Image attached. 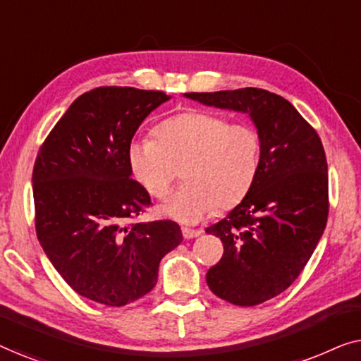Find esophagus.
<instances>
[{"mask_svg":"<svg viewBox=\"0 0 361 361\" xmlns=\"http://www.w3.org/2000/svg\"><path fill=\"white\" fill-rule=\"evenodd\" d=\"M202 233L200 230H192V228H187V226H182V235H184L185 240H190V238H197Z\"/></svg>","mask_w":361,"mask_h":361,"instance_id":"34e87169","label":"esophagus"}]
</instances>
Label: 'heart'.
Returning a JSON list of instances; mask_svg holds the SVG:
<instances>
[{"label": "heart", "instance_id": "heart-1", "mask_svg": "<svg viewBox=\"0 0 361 361\" xmlns=\"http://www.w3.org/2000/svg\"><path fill=\"white\" fill-rule=\"evenodd\" d=\"M131 174L151 197L166 199L182 167L184 184L162 212L184 224H197L216 210L245 199L261 164V136L250 123H230L214 111L192 110L156 126L154 137L128 146Z\"/></svg>", "mask_w": 361, "mask_h": 361}]
</instances>
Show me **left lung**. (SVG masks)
Returning a JSON list of instances; mask_svg holds the SVG:
<instances>
[{
  "mask_svg": "<svg viewBox=\"0 0 361 361\" xmlns=\"http://www.w3.org/2000/svg\"><path fill=\"white\" fill-rule=\"evenodd\" d=\"M187 97L205 105L250 113L261 136V164L248 194L205 231L224 243L207 273L220 299L251 307L299 278L329 216L327 157L317 131L273 92L238 88Z\"/></svg>",
  "mask_w": 361,
  "mask_h": 361,
  "instance_id": "obj_1",
  "label": "left lung"
}]
</instances>
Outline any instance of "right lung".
<instances>
[{
    "instance_id": "obj_1",
    "label": "right lung",
    "mask_w": 361,
    "mask_h": 361,
    "mask_svg": "<svg viewBox=\"0 0 361 361\" xmlns=\"http://www.w3.org/2000/svg\"><path fill=\"white\" fill-rule=\"evenodd\" d=\"M161 90L98 87L68 106L32 169L37 240L83 298L121 307L149 293L164 256L182 241L172 220L137 224L151 197L131 177L128 146Z\"/></svg>"
}]
</instances>
